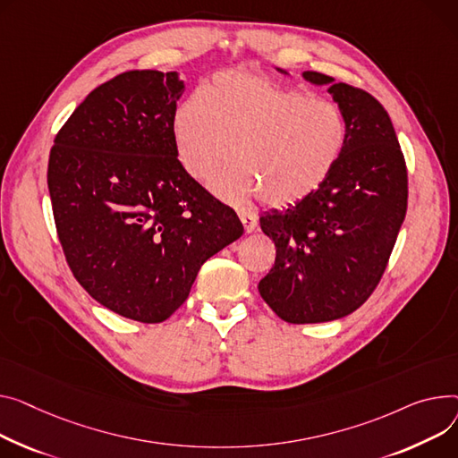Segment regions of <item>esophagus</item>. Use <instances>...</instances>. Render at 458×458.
<instances>
[{"instance_id":"obj_1","label":"esophagus","mask_w":458,"mask_h":458,"mask_svg":"<svg viewBox=\"0 0 458 458\" xmlns=\"http://www.w3.org/2000/svg\"><path fill=\"white\" fill-rule=\"evenodd\" d=\"M239 219H241L242 226H245L247 233H250V232H254L258 228V219L254 216H250V213H247V211H239Z\"/></svg>"}]
</instances>
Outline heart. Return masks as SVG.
Returning <instances> with one entry per match:
<instances>
[{"label":"heart","instance_id":"1","mask_svg":"<svg viewBox=\"0 0 458 458\" xmlns=\"http://www.w3.org/2000/svg\"><path fill=\"white\" fill-rule=\"evenodd\" d=\"M173 132L178 160L191 178L208 182L233 155L237 165L213 182V190L228 202L259 195L272 208L313 195L339 165L348 141L339 105L245 72L219 73L206 84L199 101L176 110Z\"/></svg>","mask_w":458,"mask_h":458}]
</instances>
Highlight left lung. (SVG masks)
<instances>
[{
    "label": "left lung",
    "instance_id": "left-lung-1",
    "mask_svg": "<svg viewBox=\"0 0 458 458\" xmlns=\"http://www.w3.org/2000/svg\"><path fill=\"white\" fill-rule=\"evenodd\" d=\"M301 77L327 86L346 117L348 141L313 195L259 217L276 259L258 289L282 320L318 324L348 317L377 287L405 219L407 167L377 99L317 72Z\"/></svg>",
    "mask_w": 458,
    "mask_h": 458
}]
</instances>
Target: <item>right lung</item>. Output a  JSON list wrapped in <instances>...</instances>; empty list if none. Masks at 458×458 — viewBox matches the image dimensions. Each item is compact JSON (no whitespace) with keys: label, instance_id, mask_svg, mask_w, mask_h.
I'll return each mask as SVG.
<instances>
[{"label":"right lung","instance_id":"add662e5","mask_svg":"<svg viewBox=\"0 0 458 458\" xmlns=\"http://www.w3.org/2000/svg\"><path fill=\"white\" fill-rule=\"evenodd\" d=\"M178 72L134 70L89 91L58 131L47 188L66 261L106 310L169 318L200 267L242 235L237 213L182 167Z\"/></svg>","mask_w":458,"mask_h":458}]
</instances>
